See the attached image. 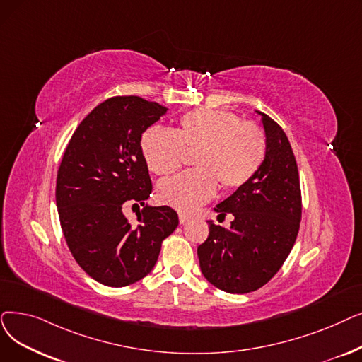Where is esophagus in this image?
<instances>
[{
	"label": "esophagus",
	"instance_id": "esophagus-1",
	"mask_svg": "<svg viewBox=\"0 0 362 362\" xmlns=\"http://www.w3.org/2000/svg\"><path fill=\"white\" fill-rule=\"evenodd\" d=\"M191 220V217L187 216V214H185V213H180L179 214V222H180V225H185V223H187Z\"/></svg>",
	"mask_w": 362,
	"mask_h": 362
}]
</instances>
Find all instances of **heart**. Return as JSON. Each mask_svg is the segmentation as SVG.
<instances>
[{
    "label": "heart",
    "mask_w": 362,
    "mask_h": 362,
    "mask_svg": "<svg viewBox=\"0 0 362 362\" xmlns=\"http://www.w3.org/2000/svg\"><path fill=\"white\" fill-rule=\"evenodd\" d=\"M144 158L156 176L179 170L183 151H197L195 170L161 182L160 199L180 211H192L210 201L217 183L240 189L256 176L266 156V137L257 125L228 111L197 109L185 114L175 130L148 129L140 140Z\"/></svg>",
    "instance_id": "b5f03b06"
}]
</instances>
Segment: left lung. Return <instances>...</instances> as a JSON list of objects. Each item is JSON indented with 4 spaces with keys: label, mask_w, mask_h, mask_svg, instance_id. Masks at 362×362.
Segmentation results:
<instances>
[{
    "label": "left lung",
    "mask_w": 362,
    "mask_h": 362,
    "mask_svg": "<svg viewBox=\"0 0 362 362\" xmlns=\"http://www.w3.org/2000/svg\"><path fill=\"white\" fill-rule=\"evenodd\" d=\"M266 156L256 176L217 204L218 217L232 214L230 229L210 223L198 247L202 275L232 294L256 291L286 262L302 218L298 170L288 139L279 125L262 114Z\"/></svg>",
    "instance_id": "obj_1"
}]
</instances>
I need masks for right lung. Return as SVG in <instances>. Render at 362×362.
Instances as JSON below:
<instances>
[{"label":"right lung","instance_id":"add662e5","mask_svg":"<svg viewBox=\"0 0 362 362\" xmlns=\"http://www.w3.org/2000/svg\"><path fill=\"white\" fill-rule=\"evenodd\" d=\"M167 107L139 96L98 105L74 132L56 180L60 226L76 263L107 287H125L146 276L161 243L179 225L168 206L149 207L152 192L140 140ZM145 205L133 227L125 205Z\"/></svg>","mask_w":362,"mask_h":362}]
</instances>
